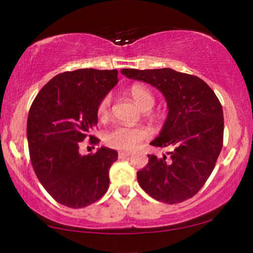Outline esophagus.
Returning a JSON list of instances; mask_svg holds the SVG:
<instances>
[{
    "instance_id": "esophagus-1",
    "label": "esophagus",
    "mask_w": 253,
    "mask_h": 253,
    "mask_svg": "<svg viewBox=\"0 0 253 253\" xmlns=\"http://www.w3.org/2000/svg\"><path fill=\"white\" fill-rule=\"evenodd\" d=\"M130 154H131V153H129V152H120V153H119V158H120V159L129 158Z\"/></svg>"
}]
</instances>
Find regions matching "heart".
Returning <instances> with one entry per match:
<instances>
[{
	"label": "heart",
	"instance_id": "1",
	"mask_svg": "<svg viewBox=\"0 0 253 253\" xmlns=\"http://www.w3.org/2000/svg\"><path fill=\"white\" fill-rule=\"evenodd\" d=\"M129 93L136 105L141 110H151L154 106V95L151 89L145 87L143 85H132L129 89ZM98 117L101 121L108 119L110 113V96L106 95L99 102ZM150 133L148 130L143 126H119L114 127L107 133L106 143L110 147L116 148L120 151H133L143 144V141L148 139Z\"/></svg>",
	"mask_w": 253,
	"mask_h": 253
}]
</instances>
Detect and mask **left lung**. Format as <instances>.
I'll use <instances>...</instances> for the list:
<instances>
[{"mask_svg": "<svg viewBox=\"0 0 253 253\" xmlns=\"http://www.w3.org/2000/svg\"><path fill=\"white\" fill-rule=\"evenodd\" d=\"M121 72L159 89L168 107L164 126L151 145L174 150L161 158L147 155L146 167L137 172L138 183L158 202L177 204L191 198L212 174L222 148L219 99L203 79L169 68Z\"/></svg>", "mask_w": 253, "mask_h": 253, "instance_id": "obj_1", "label": "left lung"}]
</instances>
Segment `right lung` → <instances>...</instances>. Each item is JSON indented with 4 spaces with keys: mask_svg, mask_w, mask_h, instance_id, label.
Returning <instances> with one entry per match:
<instances>
[{
    "mask_svg": "<svg viewBox=\"0 0 253 253\" xmlns=\"http://www.w3.org/2000/svg\"><path fill=\"white\" fill-rule=\"evenodd\" d=\"M119 83L117 70L79 69L51 78L34 99L27 117V141L34 172L62 205L82 209L109 186V168L117 152L100 147L82 155L79 146L98 124L99 102Z\"/></svg>",
    "mask_w": 253,
    "mask_h": 253,
    "instance_id": "obj_1",
    "label": "right lung"
}]
</instances>
